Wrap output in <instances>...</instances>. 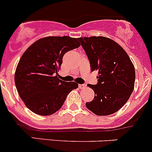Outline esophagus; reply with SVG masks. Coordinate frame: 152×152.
<instances>
[{
    "label": "esophagus",
    "mask_w": 152,
    "mask_h": 152,
    "mask_svg": "<svg viewBox=\"0 0 152 152\" xmlns=\"http://www.w3.org/2000/svg\"><path fill=\"white\" fill-rule=\"evenodd\" d=\"M87 87V85H79V87L80 89H83V88H85V87Z\"/></svg>",
    "instance_id": "esophagus-1"
}]
</instances>
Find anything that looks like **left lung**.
I'll list each match as a JSON object with an SVG mask.
<instances>
[{
  "instance_id": "1",
  "label": "left lung",
  "mask_w": 152,
  "mask_h": 152,
  "mask_svg": "<svg viewBox=\"0 0 152 152\" xmlns=\"http://www.w3.org/2000/svg\"><path fill=\"white\" fill-rule=\"evenodd\" d=\"M87 53L92 71L98 70V84L87 86L95 97L86 107L97 115L116 113L126 103L132 93L135 70L129 56L119 44L105 37H79Z\"/></svg>"
}]
</instances>
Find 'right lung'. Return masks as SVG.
Here are the masks:
<instances>
[{
    "mask_svg": "<svg viewBox=\"0 0 152 152\" xmlns=\"http://www.w3.org/2000/svg\"><path fill=\"white\" fill-rule=\"evenodd\" d=\"M80 46L76 38L47 37L34 42L21 56L15 74L20 99L39 115H50L63 105L67 96L79 87L76 82L58 79L64 54Z\"/></svg>",
    "mask_w": 152,
    "mask_h": 152,
    "instance_id": "right-lung-1",
    "label": "right lung"
}]
</instances>
